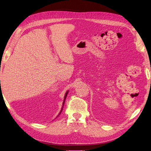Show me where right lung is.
I'll return each mask as SVG.
<instances>
[{
  "mask_svg": "<svg viewBox=\"0 0 151 151\" xmlns=\"http://www.w3.org/2000/svg\"><path fill=\"white\" fill-rule=\"evenodd\" d=\"M68 91H67V92H66V93H65V96H64V99H63V106H62V109H61V110H60V112L59 113V114H58V115H60V114L61 113V112H62V109H63V106H64V103H65V99H66V97H67V94H68Z\"/></svg>",
  "mask_w": 151,
  "mask_h": 151,
  "instance_id": "add662e5",
  "label": "right lung"
}]
</instances>
